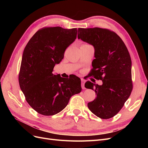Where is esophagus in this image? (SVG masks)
I'll use <instances>...</instances> for the list:
<instances>
[{"instance_id": "obj_1", "label": "esophagus", "mask_w": 148, "mask_h": 148, "mask_svg": "<svg viewBox=\"0 0 148 148\" xmlns=\"http://www.w3.org/2000/svg\"><path fill=\"white\" fill-rule=\"evenodd\" d=\"M81 81H82V88L83 89H85V87H84L85 80L83 78H81Z\"/></svg>"}]
</instances>
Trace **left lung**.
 I'll list each match as a JSON object with an SVG mask.
<instances>
[{
    "mask_svg": "<svg viewBox=\"0 0 148 148\" xmlns=\"http://www.w3.org/2000/svg\"><path fill=\"white\" fill-rule=\"evenodd\" d=\"M78 38L95 47L90 74L102 82V85L85 83V87L95 90L97 96L88 103V108L101 119L113 117L122 108L133 89L128 49L117 34L107 29L78 28Z\"/></svg>",
    "mask_w": 148,
    "mask_h": 148,
    "instance_id": "obj_1",
    "label": "left lung"
}]
</instances>
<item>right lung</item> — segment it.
<instances>
[{"label":"right lung","mask_w":148,"mask_h":148,"mask_svg":"<svg viewBox=\"0 0 148 148\" xmlns=\"http://www.w3.org/2000/svg\"><path fill=\"white\" fill-rule=\"evenodd\" d=\"M77 28L60 26L38 30L24 49L18 75L20 88L32 108L43 115L60 112L70 97L82 91L81 80L53 75L56 64L64 59L66 49L77 38Z\"/></svg>","instance_id":"1"}]
</instances>
